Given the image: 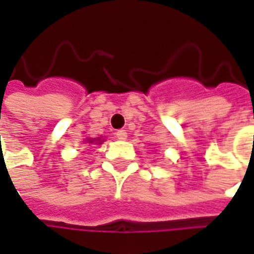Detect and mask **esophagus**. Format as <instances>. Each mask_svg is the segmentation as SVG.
Here are the masks:
<instances>
[{
    "instance_id": "esophagus-1",
    "label": "esophagus",
    "mask_w": 254,
    "mask_h": 254,
    "mask_svg": "<svg viewBox=\"0 0 254 254\" xmlns=\"http://www.w3.org/2000/svg\"><path fill=\"white\" fill-rule=\"evenodd\" d=\"M115 134H117V139H118V140H125V139L127 137V130H122V129H121V130H118V132H117Z\"/></svg>"
}]
</instances>
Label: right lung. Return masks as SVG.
Wrapping results in <instances>:
<instances>
[{
    "instance_id": "1",
    "label": "right lung",
    "mask_w": 254,
    "mask_h": 254,
    "mask_svg": "<svg viewBox=\"0 0 254 254\" xmlns=\"http://www.w3.org/2000/svg\"><path fill=\"white\" fill-rule=\"evenodd\" d=\"M83 141H86V143H89V144H101L103 141H104V139H101V137H86Z\"/></svg>"
}]
</instances>
